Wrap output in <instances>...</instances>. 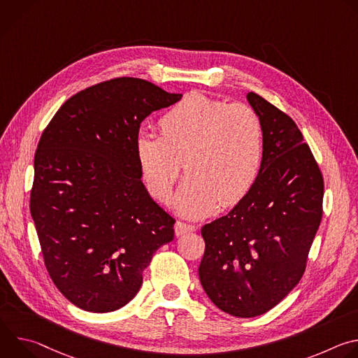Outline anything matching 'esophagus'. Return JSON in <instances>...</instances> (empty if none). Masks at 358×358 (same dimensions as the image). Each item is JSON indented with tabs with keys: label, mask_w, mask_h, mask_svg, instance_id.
I'll list each match as a JSON object with an SVG mask.
<instances>
[{
	"label": "esophagus",
	"mask_w": 358,
	"mask_h": 358,
	"mask_svg": "<svg viewBox=\"0 0 358 358\" xmlns=\"http://www.w3.org/2000/svg\"><path fill=\"white\" fill-rule=\"evenodd\" d=\"M195 229L194 225L191 224H185V222H181V221H177L176 225H174V232H176V236H181V235H185L188 232H192Z\"/></svg>",
	"instance_id": "1"
}]
</instances>
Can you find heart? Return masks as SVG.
<instances>
[{"instance_id": "b5f03b06", "label": "heart", "mask_w": 358, "mask_h": 358, "mask_svg": "<svg viewBox=\"0 0 358 358\" xmlns=\"http://www.w3.org/2000/svg\"><path fill=\"white\" fill-rule=\"evenodd\" d=\"M160 136L140 131L134 156L141 180L160 202L171 199L181 162L188 176L177 210L202 218L241 202L257 182L264 163V126L246 105L188 93L159 120Z\"/></svg>"}]
</instances>
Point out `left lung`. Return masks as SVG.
Wrapping results in <instances>:
<instances>
[{"mask_svg":"<svg viewBox=\"0 0 358 358\" xmlns=\"http://www.w3.org/2000/svg\"><path fill=\"white\" fill-rule=\"evenodd\" d=\"M246 99L264 126V163L246 196L203 225L201 285L222 312L261 316L300 282L323 215L324 182L296 123L262 96Z\"/></svg>","mask_w":358,"mask_h":358,"instance_id":"1","label":"left lung"}]
</instances>
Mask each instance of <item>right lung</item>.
Listing matches in <instances>:
<instances>
[{"label": "right lung", "mask_w": 358, "mask_h": 358, "mask_svg": "<svg viewBox=\"0 0 358 358\" xmlns=\"http://www.w3.org/2000/svg\"><path fill=\"white\" fill-rule=\"evenodd\" d=\"M182 97L116 78L68 99L43 130L29 208L46 271L78 308L115 312L140 290L176 220L152 201L134 156L140 123Z\"/></svg>", "instance_id": "right-lung-1"}]
</instances>
